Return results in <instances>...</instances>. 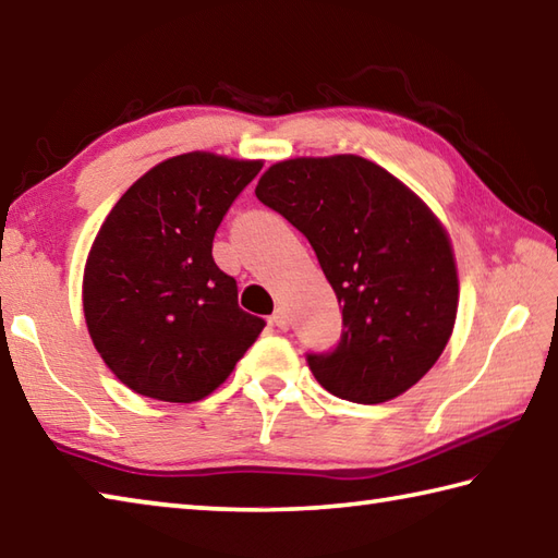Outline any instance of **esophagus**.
<instances>
[{"instance_id": "obj_1", "label": "esophagus", "mask_w": 558, "mask_h": 558, "mask_svg": "<svg viewBox=\"0 0 558 558\" xmlns=\"http://www.w3.org/2000/svg\"><path fill=\"white\" fill-rule=\"evenodd\" d=\"M270 324L276 326V329H280V331H288V326H290V319H288V314H286V310H276V314L270 316Z\"/></svg>"}]
</instances>
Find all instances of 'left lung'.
I'll use <instances>...</instances> for the list:
<instances>
[{
    "label": "left lung",
    "instance_id": "8db88e82",
    "mask_svg": "<svg viewBox=\"0 0 558 558\" xmlns=\"http://www.w3.org/2000/svg\"><path fill=\"white\" fill-rule=\"evenodd\" d=\"M256 198L310 239L341 304V341L307 353L316 381L355 403L416 385L450 341L460 302L450 236L430 207L355 155L272 163Z\"/></svg>",
    "mask_w": 558,
    "mask_h": 558
}]
</instances>
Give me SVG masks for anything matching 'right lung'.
<instances>
[{"label":"right lung","instance_id":"right-lung-1","mask_svg":"<svg viewBox=\"0 0 558 558\" xmlns=\"http://www.w3.org/2000/svg\"><path fill=\"white\" fill-rule=\"evenodd\" d=\"M264 163L189 151L120 195L84 268V316L104 363L142 397L191 403L222 385L266 322L236 302L213 239Z\"/></svg>","mask_w":558,"mask_h":558}]
</instances>
